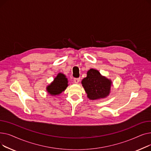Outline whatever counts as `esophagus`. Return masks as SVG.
Here are the masks:
<instances>
[{"instance_id": "34e87169", "label": "esophagus", "mask_w": 151, "mask_h": 151, "mask_svg": "<svg viewBox=\"0 0 151 151\" xmlns=\"http://www.w3.org/2000/svg\"><path fill=\"white\" fill-rule=\"evenodd\" d=\"M80 78H75L74 80H73V82L75 84H78L79 82H80Z\"/></svg>"}]
</instances>
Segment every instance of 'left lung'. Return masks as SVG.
<instances>
[{"mask_svg":"<svg viewBox=\"0 0 151 151\" xmlns=\"http://www.w3.org/2000/svg\"><path fill=\"white\" fill-rule=\"evenodd\" d=\"M88 97L91 100L105 98L109 93L111 82L102 76L98 70L90 69L82 82Z\"/></svg>","mask_w":151,"mask_h":151,"instance_id":"left-lung-1","label":"left lung"}]
</instances>
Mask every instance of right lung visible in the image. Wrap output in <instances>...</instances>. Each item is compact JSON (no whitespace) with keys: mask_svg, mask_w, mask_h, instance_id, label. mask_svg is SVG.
<instances>
[{"mask_svg":"<svg viewBox=\"0 0 151 151\" xmlns=\"http://www.w3.org/2000/svg\"><path fill=\"white\" fill-rule=\"evenodd\" d=\"M68 81L65 76L62 73H59L54 78V81L47 86V91L51 95H58L60 93L67 88Z\"/></svg>","mask_w":151,"mask_h":151,"instance_id":"obj_1","label":"right lung"}]
</instances>
